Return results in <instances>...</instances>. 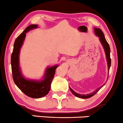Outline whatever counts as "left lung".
Masks as SVG:
<instances>
[{"label":"left lung","instance_id":"obj_1","mask_svg":"<svg viewBox=\"0 0 123 123\" xmlns=\"http://www.w3.org/2000/svg\"><path fill=\"white\" fill-rule=\"evenodd\" d=\"M95 34H96V35L99 37V39H100V42H101L102 44L103 48H104L105 51L106 59H107V64H108V69L109 70L110 66H111V59H110V46L109 45V43H107V42L106 41L105 38V35L104 34H103V32L100 29L95 28ZM102 87V86H100V87L98 89H97L96 91H95L93 93H90V94H87V95H81V94H79V93H77L76 92H74L70 87V89L73 94L75 95V96H77V97L80 98H82V99H87V98H89L92 97V96H93V95L96 94V93L99 91V89H100Z\"/></svg>","mask_w":123,"mask_h":123}]
</instances>
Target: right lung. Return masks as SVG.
Instances as JSON below:
<instances>
[{"instance_id":"obj_1","label":"right lung","mask_w":123,"mask_h":123,"mask_svg":"<svg viewBox=\"0 0 123 123\" xmlns=\"http://www.w3.org/2000/svg\"><path fill=\"white\" fill-rule=\"evenodd\" d=\"M37 24L30 25L16 38L11 56V65L14 82L24 94L32 98H40L48 94L50 91L52 80L55 76V70L58 67L57 66H55L47 68L45 77L42 81L26 80L22 76L19 67L20 48L25 37L26 32L32 29L37 28Z\"/></svg>"}]
</instances>
